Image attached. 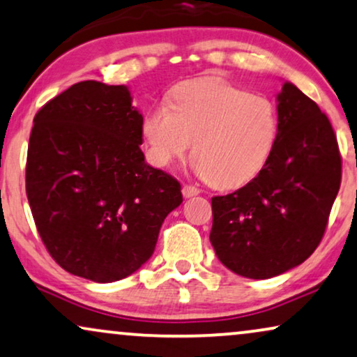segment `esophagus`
<instances>
[{
	"mask_svg": "<svg viewBox=\"0 0 357 357\" xmlns=\"http://www.w3.org/2000/svg\"><path fill=\"white\" fill-rule=\"evenodd\" d=\"M182 193H183L185 198H190V197L198 195V193H200V190H198L197 187H193V185H187V183H185L183 187H182Z\"/></svg>",
	"mask_w": 357,
	"mask_h": 357,
	"instance_id": "obj_1",
	"label": "esophagus"
}]
</instances>
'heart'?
Returning <instances> with one entry per match:
<instances>
[{"instance_id": "1", "label": "heart", "mask_w": 357, "mask_h": 357, "mask_svg": "<svg viewBox=\"0 0 357 357\" xmlns=\"http://www.w3.org/2000/svg\"><path fill=\"white\" fill-rule=\"evenodd\" d=\"M147 159L165 169L193 142V167L215 188H239L256 178L279 136L275 105L221 78L185 82L169 103L142 118Z\"/></svg>"}]
</instances>
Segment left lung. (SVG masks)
Here are the masks:
<instances>
[{
	"mask_svg": "<svg viewBox=\"0 0 357 357\" xmlns=\"http://www.w3.org/2000/svg\"><path fill=\"white\" fill-rule=\"evenodd\" d=\"M279 136L262 172L213 197L211 246L248 279H271L312 256L341 185V154L330 119L285 82L277 95Z\"/></svg>",
	"mask_w": 357,
	"mask_h": 357,
	"instance_id": "obj_1",
	"label": "left lung"
}]
</instances>
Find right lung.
Returning <instances> with one entry per match:
<instances>
[{
	"label": "right lung",
	"instance_id": "obj_1",
	"mask_svg": "<svg viewBox=\"0 0 357 357\" xmlns=\"http://www.w3.org/2000/svg\"><path fill=\"white\" fill-rule=\"evenodd\" d=\"M142 114L128 86L86 80L37 111L26 193L45 249L62 269L108 284L154 252L180 183L146 164Z\"/></svg>",
	"mask_w": 357,
	"mask_h": 357
}]
</instances>
